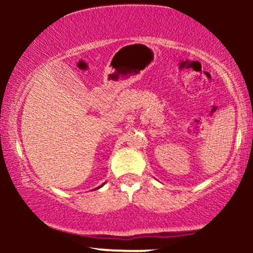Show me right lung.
<instances>
[{
  "label": "right lung",
  "mask_w": 253,
  "mask_h": 253,
  "mask_svg": "<svg viewBox=\"0 0 253 253\" xmlns=\"http://www.w3.org/2000/svg\"><path fill=\"white\" fill-rule=\"evenodd\" d=\"M98 188H99V187H98Z\"/></svg>",
  "instance_id": "1"
}]
</instances>
